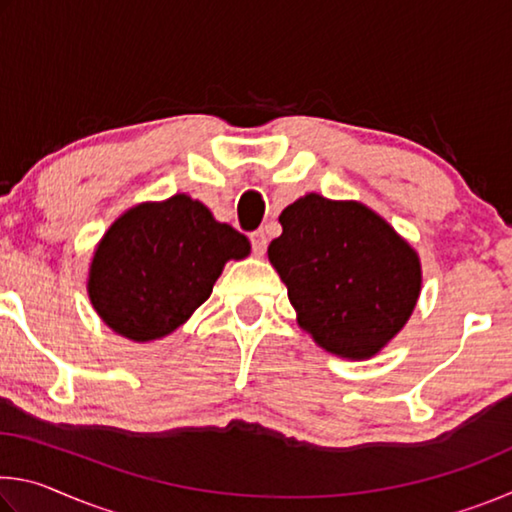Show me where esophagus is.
Segmentation results:
<instances>
[{"mask_svg": "<svg viewBox=\"0 0 512 512\" xmlns=\"http://www.w3.org/2000/svg\"><path fill=\"white\" fill-rule=\"evenodd\" d=\"M250 246H253V253H255V255H264V253H266L268 237H266L264 228L250 232Z\"/></svg>", "mask_w": 512, "mask_h": 512, "instance_id": "esophagus-1", "label": "esophagus"}]
</instances>
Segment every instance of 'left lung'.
<instances>
[{
	"mask_svg": "<svg viewBox=\"0 0 512 512\" xmlns=\"http://www.w3.org/2000/svg\"><path fill=\"white\" fill-rule=\"evenodd\" d=\"M268 259L300 325L325 350L368 359L400 332L420 293L415 250L361 203L300 198L280 214Z\"/></svg>",
	"mask_w": 512,
	"mask_h": 512,
	"instance_id": "obj_1",
	"label": "left lung"
}]
</instances>
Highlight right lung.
<instances>
[{
	"instance_id": "obj_1",
	"label": "right lung",
	"mask_w": 512,
	"mask_h": 512,
	"mask_svg": "<svg viewBox=\"0 0 512 512\" xmlns=\"http://www.w3.org/2000/svg\"><path fill=\"white\" fill-rule=\"evenodd\" d=\"M248 253L241 232L185 194L137 205L110 225L94 253L90 300L126 339H160L210 298L228 259Z\"/></svg>"
}]
</instances>
